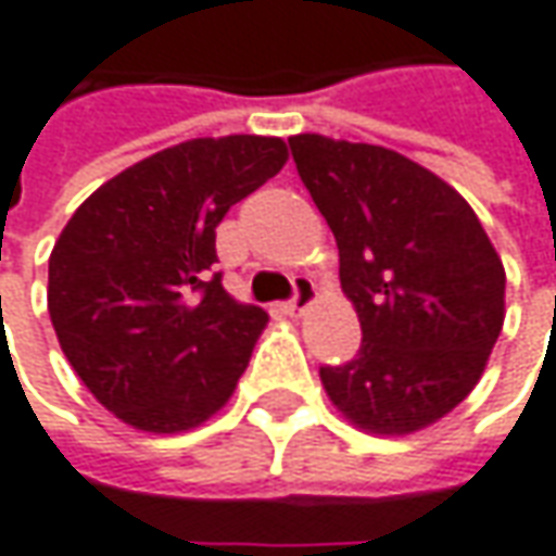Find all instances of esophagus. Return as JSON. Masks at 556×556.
I'll return each instance as SVG.
<instances>
[{"instance_id":"esophagus-1","label":"esophagus","mask_w":556,"mask_h":556,"mask_svg":"<svg viewBox=\"0 0 556 556\" xmlns=\"http://www.w3.org/2000/svg\"><path fill=\"white\" fill-rule=\"evenodd\" d=\"M314 299H317V289H314V282H311L307 277H299L295 279V295L282 304V311H286L289 317H302L304 311L314 304Z\"/></svg>"}]
</instances>
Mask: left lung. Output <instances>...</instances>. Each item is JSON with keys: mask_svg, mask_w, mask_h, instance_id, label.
<instances>
[{"mask_svg": "<svg viewBox=\"0 0 556 556\" xmlns=\"http://www.w3.org/2000/svg\"><path fill=\"white\" fill-rule=\"evenodd\" d=\"M299 177L339 245L361 351L320 367L329 401L379 435H407L472 392L504 326V264L460 192L382 146L302 134Z\"/></svg>", "mask_w": 556, "mask_h": 556, "instance_id": "8db88e82", "label": "left lung"}]
</instances>
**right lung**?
<instances>
[{"instance_id":"obj_1","label":"right lung","mask_w":556,"mask_h":556,"mask_svg":"<svg viewBox=\"0 0 556 556\" xmlns=\"http://www.w3.org/2000/svg\"><path fill=\"white\" fill-rule=\"evenodd\" d=\"M274 136L189 139L99 186L49 257V317L84 386L146 432L217 414L267 314L224 289L217 224L277 177Z\"/></svg>"}]
</instances>
